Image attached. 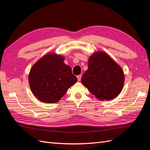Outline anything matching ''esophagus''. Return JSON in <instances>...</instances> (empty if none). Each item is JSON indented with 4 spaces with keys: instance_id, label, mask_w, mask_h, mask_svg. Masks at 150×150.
<instances>
[{
    "instance_id": "esophagus-1",
    "label": "esophagus",
    "mask_w": 150,
    "mask_h": 150,
    "mask_svg": "<svg viewBox=\"0 0 150 150\" xmlns=\"http://www.w3.org/2000/svg\"><path fill=\"white\" fill-rule=\"evenodd\" d=\"M77 78H78V81H80L81 79V75H78V76H77Z\"/></svg>"
}]
</instances>
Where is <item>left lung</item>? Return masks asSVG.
<instances>
[{
	"label": "left lung",
	"instance_id": "1",
	"mask_svg": "<svg viewBox=\"0 0 150 150\" xmlns=\"http://www.w3.org/2000/svg\"><path fill=\"white\" fill-rule=\"evenodd\" d=\"M124 82L122 68L104 52H96L89 57L88 69L81 78L82 84L101 101L116 98Z\"/></svg>",
	"mask_w": 150,
	"mask_h": 150
}]
</instances>
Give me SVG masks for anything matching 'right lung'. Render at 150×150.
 <instances>
[{"label":"right lung","instance_id":"obj_1","mask_svg":"<svg viewBox=\"0 0 150 150\" xmlns=\"http://www.w3.org/2000/svg\"><path fill=\"white\" fill-rule=\"evenodd\" d=\"M64 57L55 53L47 54L32 67L29 74L30 89L39 101L57 103L67 89L78 81Z\"/></svg>","mask_w":150,"mask_h":150}]
</instances>
